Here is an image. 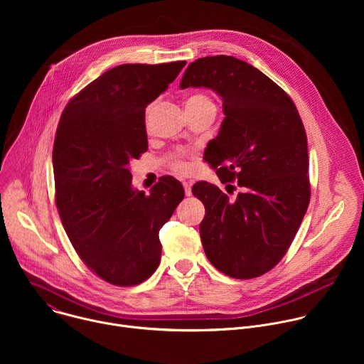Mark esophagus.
Wrapping results in <instances>:
<instances>
[{"label":"esophagus","mask_w":364,"mask_h":364,"mask_svg":"<svg viewBox=\"0 0 364 364\" xmlns=\"http://www.w3.org/2000/svg\"><path fill=\"white\" fill-rule=\"evenodd\" d=\"M186 196H191V181H183Z\"/></svg>","instance_id":"34e87169"}]
</instances>
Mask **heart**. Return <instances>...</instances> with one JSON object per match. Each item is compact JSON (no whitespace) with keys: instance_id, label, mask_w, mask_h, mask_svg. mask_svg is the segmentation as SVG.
Returning a JSON list of instances; mask_svg holds the SVG:
<instances>
[{"instance_id":"1","label":"heart","mask_w":364,"mask_h":364,"mask_svg":"<svg viewBox=\"0 0 364 364\" xmlns=\"http://www.w3.org/2000/svg\"><path fill=\"white\" fill-rule=\"evenodd\" d=\"M186 105L191 107H200V108H212L215 109V102L210 96H207L205 93H193L186 99ZM168 164L170 167L177 171V173H184L187 170V163L184 160L183 154H173L168 157Z\"/></svg>"}]
</instances>
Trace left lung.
Listing matches in <instances>:
<instances>
[{
	"label": "left lung",
	"instance_id": "left-lung-1",
	"mask_svg": "<svg viewBox=\"0 0 364 364\" xmlns=\"http://www.w3.org/2000/svg\"><path fill=\"white\" fill-rule=\"evenodd\" d=\"M190 86L209 87L222 97L225 119L204 160L222 183L236 180L240 187L232 200L213 184L193 186L205 207L200 223L205 256L228 277H261L284 257L308 209V148L301 117L274 80L233 56L190 63L180 87Z\"/></svg>",
	"mask_w": 364,
	"mask_h": 364
}]
</instances>
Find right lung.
<instances>
[{"label":"right lung","mask_w":364,"mask_h":364,"mask_svg":"<svg viewBox=\"0 0 364 364\" xmlns=\"http://www.w3.org/2000/svg\"><path fill=\"white\" fill-rule=\"evenodd\" d=\"M186 62L121 65L66 105L53 145L56 205L86 267L118 287L138 285L160 265V229L184 198L167 176L149 194L132 188L129 163L146 151L145 108Z\"/></svg>","instance_id":"right-lung-1"}]
</instances>
